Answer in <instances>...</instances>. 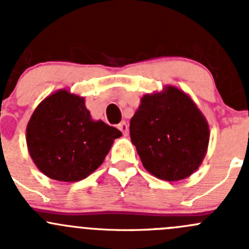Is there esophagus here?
Returning a JSON list of instances; mask_svg holds the SVG:
<instances>
[{
  "instance_id": "obj_1",
  "label": "esophagus",
  "mask_w": 249,
  "mask_h": 249,
  "mask_svg": "<svg viewBox=\"0 0 249 249\" xmlns=\"http://www.w3.org/2000/svg\"><path fill=\"white\" fill-rule=\"evenodd\" d=\"M118 129H119L124 135L129 134V125H127L126 122L119 123V124H118Z\"/></svg>"
}]
</instances>
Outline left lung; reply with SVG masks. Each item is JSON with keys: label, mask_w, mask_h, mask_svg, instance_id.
<instances>
[{"label": "left lung", "mask_w": 249, "mask_h": 249, "mask_svg": "<svg viewBox=\"0 0 249 249\" xmlns=\"http://www.w3.org/2000/svg\"><path fill=\"white\" fill-rule=\"evenodd\" d=\"M130 136L145 170L172 182L196 171L207 150L210 130L192 99L169 87L142 97L130 120Z\"/></svg>", "instance_id": "left-lung-1"}]
</instances>
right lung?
Returning <instances> with one entry per match:
<instances>
[{
    "label": "right lung",
    "instance_id": "right-lung-1",
    "mask_svg": "<svg viewBox=\"0 0 249 249\" xmlns=\"http://www.w3.org/2000/svg\"><path fill=\"white\" fill-rule=\"evenodd\" d=\"M122 132L94 122L83 97L60 90L38 105L27 124L26 142L39 171L55 180L77 182L104 162Z\"/></svg>",
    "mask_w": 249,
    "mask_h": 249
}]
</instances>
